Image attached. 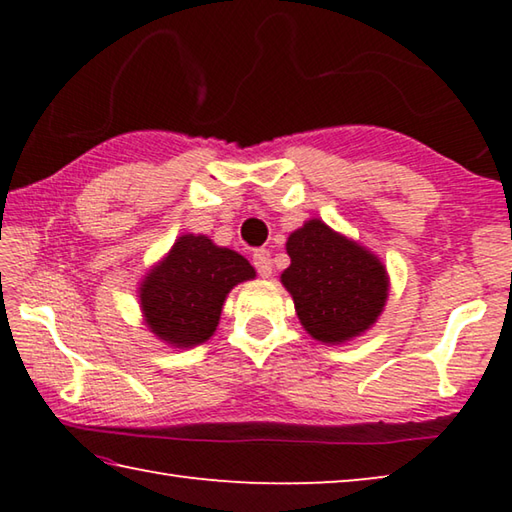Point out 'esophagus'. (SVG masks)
Here are the masks:
<instances>
[{"instance_id": "1", "label": "esophagus", "mask_w": 512, "mask_h": 512, "mask_svg": "<svg viewBox=\"0 0 512 512\" xmlns=\"http://www.w3.org/2000/svg\"><path fill=\"white\" fill-rule=\"evenodd\" d=\"M253 266L257 268V273L262 277H268L273 273V259L271 253L266 248H257L253 253Z\"/></svg>"}]
</instances>
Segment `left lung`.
<instances>
[{"label": "left lung", "mask_w": 512, "mask_h": 512, "mask_svg": "<svg viewBox=\"0 0 512 512\" xmlns=\"http://www.w3.org/2000/svg\"><path fill=\"white\" fill-rule=\"evenodd\" d=\"M287 253L282 284L314 339L343 343L375 323L388 296L386 268L375 255L318 219L293 232Z\"/></svg>", "instance_id": "8db88e82"}]
</instances>
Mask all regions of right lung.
<instances>
[{"instance_id":"1","label":"right lung","mask_w":512,"mask_h":512,"mask_svg":"<svg viewBox=\"0 0 512 512\" xmlns=\"http://www.w3.org/2000/svg\"><path fill=\"white\" fill-rule=\"evenodd\" d=\"M250 277L255 268L235 250L203 235L180 237L140 289L146 325L176 348L203 343L219 325L225 296Z\"/></svg>"}]
</instances>
